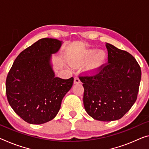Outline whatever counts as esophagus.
<instances>
[{"label":"esophagus","instance_id":"34e87169","mask_svg":"<svg viewBox=\"0 0 149 149\" xmlns=\"http://www.w3.org/2000/svg\"><path fill=\"white\" fill-rule=\"evenodd\" d=\"M81 82V81H80V79L78 77H74V84H79Z\"/></svg>","mask_w":149,"mask_h":149}]
</instances>
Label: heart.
I'll list each match as a JSON object with an SVG mask.
<instances>
[{
	"label": "heart",
	"mask_w": 149,
	"mask_h": 149,
	"mask_svg": "<svg viewBox=\"0 0 149 149\" xmlns=\"http://www.w3.org/2000/svg\"><path fill=\"white\" fill-rule=\"evenodd\" d=\"M97 52V49H91L82 52L77 58L72 61L74 65H79L88 61L91 58L85 67V70L89 74H95L105 65L107 56L104 51Z\"/></svg>",
	"instance_id": "1"
}]
</instances>
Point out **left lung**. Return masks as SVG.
I'll list each match as a JSON object with an SVG mask.
<instances>
[{"label":"left lung","mask_w":149,"mask_h":149,"mask_svg":"<svg viewBox=\"0 0 149 149\" xmlns=\"http://www.w3.org/2000/svg\"><path fill=\"white\" fill-rule=\"evenodd\" d=\"M108 63L93 76H82L84 107L89 115L100 121L123 117L135 102L141 70L129 52L106 43Z\"/></svg>","instance_id":"8db88e82"}]
</instances>
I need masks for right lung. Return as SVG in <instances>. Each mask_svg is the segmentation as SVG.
I'll list each match as a JSON object with an SVG mask.
<instances>
[{
  "label": "right lung",
  "instance_id": "1",
  "mask_svg": "<svg viewBox=\"0 0 149 149\" xmlns=\"http://www.w3.org/2000/svg\"><path fill=\"white\" fill-rule=\"evenodd\" d=\"M62 41L45 38L22 51L6 77V93L14 111L26 123L43 124L55 117L74 79L55 77L51 59Z\"/></svg>",
  "mask_w": 149,
  "mask_h": 149
}]
</instances>
